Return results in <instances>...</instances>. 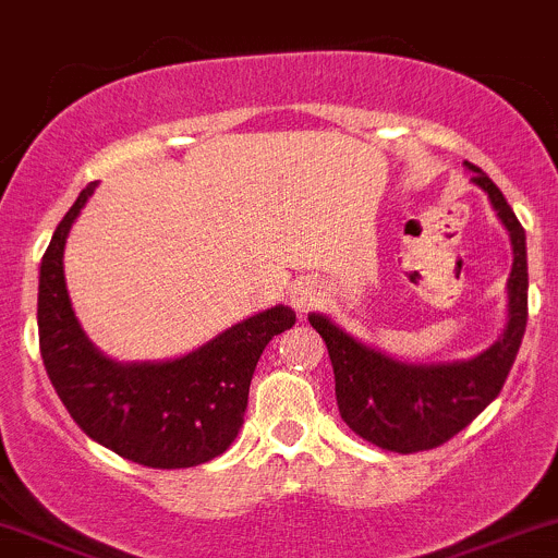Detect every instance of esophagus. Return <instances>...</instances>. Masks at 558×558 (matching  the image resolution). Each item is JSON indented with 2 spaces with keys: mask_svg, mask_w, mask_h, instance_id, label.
I'll list each match as a JSON object with an SVG mask.
<instances>
[{
  "mask_svg": "<svg viewBox=\"0 0 558 558\" xmlns=\"http://www.w3.org/2000/svg\"><path fill=\"white\" fill-rule=\"evenodd\" d=\"M320 296H324V280L313 278V275L300 278L291 286V305L300 313H307L313 305H318Z\"/></svg>",
  "mask_w": 558,
  "mask_h": 558,
  "instance_id": "obj_1",
  "label": "esophagus"
}]
</instances>
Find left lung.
I'll use <instances>...</instances> for the list:
<instances>
[{
  "instance_id": "1",
  "label": "left lung",
  "mask_w": 558,
  "mask_h": 558,
  "mask_svg": "<svg viewBox=\"0 0 558 558\" xmlns=\"http://www.w3.org/2000/svg\"><path fill=\"white\" fill-rule=\"evenodd\" d=\"M464 165L472 172V183L486 191L513 245L508 324L494 345L459 362H399L348 335L329 315H307L329 351L342 421L359 437L386 451H429L472 424L502 391L526 331V234L497 183L481 167L470 161Z\"/></svg>"
}]
</instances>
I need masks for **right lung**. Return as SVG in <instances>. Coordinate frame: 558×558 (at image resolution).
<instances>
[{
    "label": "right lung",
    "mask_w": 558,
    "mask_h": 558,
    "mask_svg": "<svg viewBox=\"0 0 558 558\" xmlns=\"http://www.w3.org/2000/svg\"><path fill=\"white\" fill-rule=\"evenodd\" d=\"M97 183H88L50 238L39 264L37 329L45 373L75 424L99 446L156 470L216 459L243 426L258 356L296 313L286 305L238 320L205 345L165 362L105 356L72 311L64 245Z\"/></svg>",
    "instance_id": "right-lung-1"
}]
</instances>
